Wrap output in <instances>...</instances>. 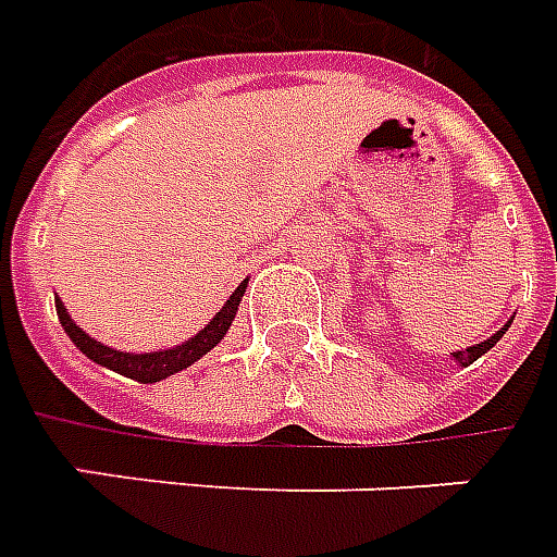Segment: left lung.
I'll return each mask as SVG.
<instances>
[{"label": "left lung", "instance_id": "left-lung-1", "mask_svg": "<svg viewBox=\"0 0 557 557\" xmlns=\"http://www.w3.org/2000/svg\"><path fill=\"white\" fill-rule=\"evenodd\" d=\"M511 323H513V317H511V320H508V323L502 325L499 332L491 334L487 341L475 343V346H467V349H458V352H449V361H455V363H458V367H470V363H472V361H479V358H482L484 352H491L493 346L499 343L502 334H505V332H508V329H511Z\"/></svg>", "mask_w": 557, "mask_h": 557}]
</instances>
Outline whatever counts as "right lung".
<instances>
[{"mask_svg":"<svg viewBox=\"0 0 557 557\" xmlns=\"http://www.w3.org/2000/svg\"><path fill=\"white\" fill-rule=\"evenodd\" d=\"M246 284H249V278H244V282L234 287V294L228 296L223 308L214 313V320L205 325V329H199L194 337H187V341L178 343V346L154 349V352H123V349H111V346H104L102 341H96V337H90L87 332H82L61 299H55V311L61 325H64L66 337L75 343L78 352L87 355L90 361L104 367V370H114V373L125 375V379H135V382L140 384H154L187 370L190 363L199 361L202 355L211 352L216 343L223 341L225 334H228V329H232L234 313L240 308Z\"/></svg>","mask_w":557,"mask_h":557,"instance_id":"obj_1","label":"right lung"}]
</instances>
